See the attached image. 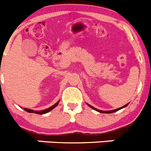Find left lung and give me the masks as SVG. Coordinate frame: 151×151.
Returning a JSON list of instances; mask_svg holds the SVG:
<instances>
[{
    "mask_svg": "<svg viewBox=\"0 0 151 151\" xmlns=\"http://www.w3.org/2000/svg\"><path fill=\"white\" fill-rule=\"evenodd\" d=\"M128 104H129V103H128L127 104H126V105H124V106H122V107H120V108H118V109H114V110H109V111H103V110H99V109H96V108H95V107H93L92 106H91V105H89V104H87V105L88 106H89V107H91V109H95V110H96V111H98V112H101V113H112V112H117V111H118V110H120L121 109H123V108H124V107H126L128 105Z\"/></svg>",
    "mask_w": 151,
    "mask_h": 151,
    "instance_id": "obj_1",
    "label": "left lung"
}]
</instances>
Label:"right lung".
<instances>
[{
	"instance_id": "add662e5",
	"label": "right lung",
	"mask_w": 151,
	"mask_h": 151,
	"mask_svg": "<svg viewBox=\"0 0 151 151\" xmlns=\"http://www.w3.org/2000/svg\"><path fill=\"white\" fill-rule=\"evenodd\" d=\"M59 102H60V101H59L58 102H56V104H54V105H53V106H52L49 107L48 109H45V110L34 111V110H33V109H27V108H24V110L26 111V112H29V113H36V114H39V115H43V114L47 113V112H50V111H51L52 109H54L55 107H56V106H57V105H58V104H59Z\"/></svg>"
}]
</instances>
